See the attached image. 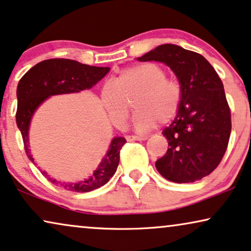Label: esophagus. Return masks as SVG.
<instances>
[{
  "mask_svg": "<svg viewBox=\"0 0 251 251\" xmlns=\"http://www.w3.org/2000/svg\"><path fill=\"white\" fill-rule=\"evenodd\" d=\"M146 136H139V135H127L126 136V140L127 141H143L146 140Z\"/></svg>",
  "mask_w": 251,
  "mask_h": 251,
  "instance_id": "esophagus-1",
  "label": "esophagus"
}]
</instances>
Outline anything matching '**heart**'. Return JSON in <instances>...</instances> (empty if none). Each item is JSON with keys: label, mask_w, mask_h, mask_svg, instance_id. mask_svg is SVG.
I'll return each mask as SVG.
<instances>
[{"label": "heart", "mask_w": 251, "mask_h": 251, "mask_svg": "<svg viewBox=\"0 0 251 251\" xmlns=\"http://www.w3.org/2000/svg\"><path fill=\"white\" fill-rule=\"evenodd\" d=\"M133 102H132L131 101ZM102 103L117 126L127 119L129 103L134 108L136 128L149 129L166 124L178 115L182 103V86L166 78L165 70L155 63H142L123 70L102 89Z\"/></svg>", "instance_id": "1"}]
</instances>
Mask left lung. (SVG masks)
Instances as JSON below:
<instances>
[{
	"mask_svg": "<svg viewBox=\"0 0 251 251\" xmlns=\"http://www.w3.org/2000/svg\"><path fill=\"white\" fill-rule=\"evenodd\" d=\"M163 62L182 86V103L163 134L168 151L156 169L173 182H194L209 176L228 146L230 109L219 75L202 55L176 45H162L138 58Z\"/></svg>",
	"mask_w": 251,
	"mask_h": 251,
	"instance_id": "obj_1",
	"label": "left lung"
}]
</instances>
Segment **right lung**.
<instances>
[{
	"instance_id": "1",
	"label": "right lung",
	"mask_w": 251,
	"mask_h": 251,
	"mask_svg": "<svg viewBox=\"0 0 251 251\" xmlns=\"http://www.w3.org/2000/svg\"><path fill=\"white\" fill-rule=\"evenodd\" d=\"M110 71L109 68H99L81 64L68 58L46 59L29 69L19 80L17 87L16 122L21 129L25 152L29 160L34 162L28 149L29 122L36 108L51 95L76 93L89 89L104 78ZM126 143L125 138H115L109 147L108 152L102 159L101 164L92 176L80 182H61L50 178L45 171L41 173L53 185L76 193H87L98 189L109 181L115 175L119 163L120 149Z\"/></svg>"
}]
</instances>
